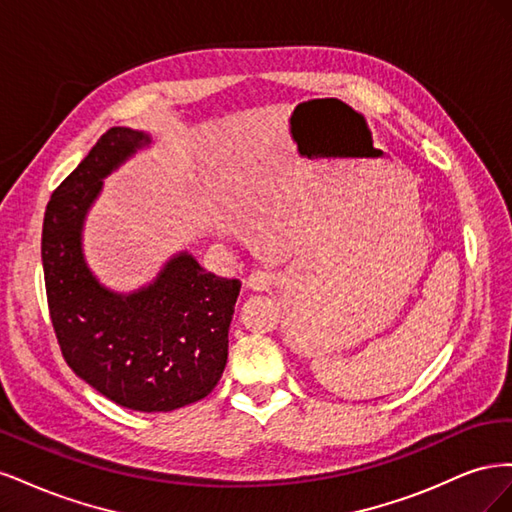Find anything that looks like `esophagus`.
<instances>
[{
    "mask_svg": "<svg viewBox=\"0 0 512 512\" xmlns=\"http://www.w3.org/2000/svg\"><path fill=\"white\" fill-rule=\"evenodd\" d=\"M277 284V277L271 271H254L252 275H247L245 286L250 290L262 292V290H271Z\"/></svg>",
    "mask_w": 512,
    "mask_h": 512,
    "instance_id": "obj_1",
    "label": "esophagus"
}]
</instances>
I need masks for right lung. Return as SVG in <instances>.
<instances>
[{
    "mask_svg": "<svg viewBox=\"0 0 512 512\" xmlns=\"http://www.w3.org/2000/svg\"><path fill=\"white\" fill-rule=\"evenodd\" d=\"M149 134L111 128L61 181L46 205L42 267L51 322L66 363L115 404L170 412L207 397L228 359V329L241 290L181 252L130 294L102 286L83 254V224L102 181Z\"/></svg>",
    "mask_w": 512,
    "mask_h": 512,
    "instance_id": "obj_1",
    "label": "right lung"
}]
</instances>
